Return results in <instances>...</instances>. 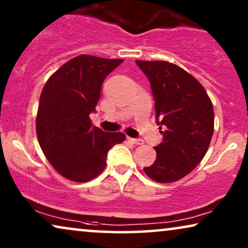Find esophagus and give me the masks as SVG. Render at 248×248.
<instances>
[{
  "instance_id": "34e87169",
  "label": "esophagus",
  "mask_w": 248,
  "mask_h": 248,
  "mask_svg": "<svg viewBox=\"0 0 248 248\" xmlns=\"http://www.w3.org/2000/svg\"><path fill=\"white\" fill-rule=\"evenodd\" d=\"M127 141H130L131 143L137 144V145H142L143 144V141L141 139H132V138H127Z\"/></svg>"
}]
</instances>
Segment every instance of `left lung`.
<instances>
[{
	"instance_id": "left-lung-1",
	"label": "left lung",
	"mask_w": 248,
	"mask_h": 248,
	"mask_svg": "<svg viewBox=\"0 0 248 248\" xmlns=\"http://www.w3.org/2000/svg\"><path fill=\"white\" fill-rule=\"evenodd\" d=\"M151 83L157 123L164 139L154 164L144 167L152 181L172 183L188 175L208 151L215 130L212 101L201 83L166 61H135Z\"/></svg>"
}]
</instances>
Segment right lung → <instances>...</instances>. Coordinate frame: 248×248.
Returning <instances> with one entry per match:
<instances>
[{
  "instance_id": "add662e5",
  "label": "right lung",
  "mask_w": 248,
  "mask_h": 248,
  "mask_svg": "<svg viewBox=\"0 0 248 248\" xmlns=\"http://www.w3.org/2000/svg\"><path fill=\"white\" fill-rule=\"evenodd\" d=\"M123 62L79 55L67 61L46 81L39 98L36 133L40 148L61 176L76 183L96 178L106 167L109 149L125 140L121 132L93 126L105 78Z\"/></svg>"
}]
</instances>
